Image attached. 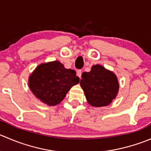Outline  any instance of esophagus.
I'll list each match as a JSON object with an SVG mask.
<instances>
[{
    "mask_svg": "<svg viewBox=\"0 0 151 151\" xmlns=\"http://www.w3.org/2000/svg\"><path fill=\"white\" fill-rule=\"evenodd\" d=\"M77 75L80 78H81V75H82V71H81V70H77Z\"/></svg>",
    "mask_w": 151,
    "mask_h": 151,
    "instance_id": "esophagus-1",
    "label": "esophagus"
}]
</instances>
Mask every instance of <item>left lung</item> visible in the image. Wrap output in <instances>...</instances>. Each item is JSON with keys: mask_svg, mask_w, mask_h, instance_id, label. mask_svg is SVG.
<instances>
[{"mask_svg": "<svg viewBox=\"0 0 151 151\" xmlns=\"http://www.w3.org/2000/svg\"><path fill=\"white\" fill-rule=\"evenodd\" d=\"M80 86L91 106H107L116 97L119 83L116 75L101 65H94L91 71L82 74Z\"/></svg>", "mask_w": 151, "mask_h": 151, "instance_id": "8db88e82", "label": "left lung"}]
</instances>
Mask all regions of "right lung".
Returning a JSON list of instances; mask_svg holds the SVG:
<instances>
[{"label": "right lung", "instance_id": "obj_1", "mask_svg": "<svg viewBox=\"0 0 151 151\" xmlns=\"http://www.w3.org/2000/svg\"><path fill=\"white\" fill-rule=\"evenodd\" d=\"M80 82L73 69H67L60 62L39 65L29 77L28 85L35 96L49 106L63 101L68 91Z\"/></svg>", "mask_w": 151, "mask_h": 151}]
</instances>
